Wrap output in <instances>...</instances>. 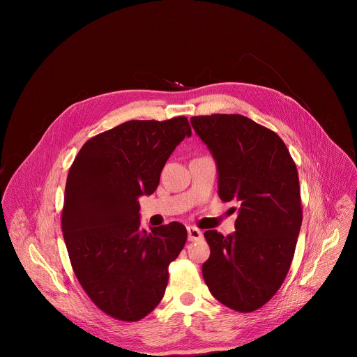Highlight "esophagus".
I'll list each match as a JSON object with an SVG mask.
<instances>
[{
	"label": "esophagus",
	"instance_id": "34e87169",
	"mask_svg": "<svg viewBox=\"0 0 357 357\" xmlns=\"http://www.w3.org/2000/svg\"><path fill=\"white\" fill-rule=\"evenodd\" d=\"M202 237H203V234H202V231H200L199 229H196V227H193V226H189V227H188V238H189L190 241L202 240Z\"/></svg>",
	"mask_w": 357,
	"mask_h": 357
}]
</instances>
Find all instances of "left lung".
I'll return each mask as SVG.
<instances>
[{"mask_svg":"<svg viewBox=\"0 0 357 357\" xmlns=\"http://www.w3.org/2000/svg\"><path fill=\"white\" fill-rule=\"evenodd\" d=\"M190 124L216 161L220 199L240 203L233 234L205 231L211 257L202 274L219 302L252 312L275 295L294 259L302 223L298 171L284 141L244 116H195Z\"/></svg>","mask_w":357,"mask_h":357,"instance_id":"8db88e82","label":"left lung"}]
</instances>
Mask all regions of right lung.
Segmentation results:
<instances>
[{
	"mask_svg": "<svg viewBox=\"0 0 357 357\" xmlns=\"http://www.w3.org/2000/svg\"><path fill=\"white\" fill-rule=\"evenodd\" d=\"M190 135L183 116L131 120L90 138L69 169L62 233L70 264L96 307L119 321H139L157 307L186 243L178 222L142 230L138 197L155 192L169 155Z\"/></svg>",
	"mask_w": 357,
	"mask_h": 357,
	"instance_id": "right-lung-1",
	"label": "right lung"
}]
</instances>
